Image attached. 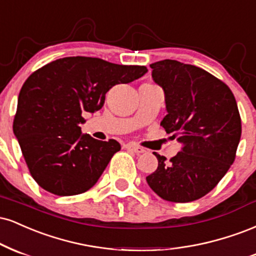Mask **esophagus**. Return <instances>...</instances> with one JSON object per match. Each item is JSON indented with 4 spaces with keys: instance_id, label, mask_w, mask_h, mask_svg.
<instances>
[{
    "instance_id": "34e87169",
    "label": "esophagus",
    "mask_w": 256,
    "mask_h": 256,
    "mask_svg": "<svg viewBox=\"0 0 256 256\" xmlns=\"http://www.w3.org/2000/svg\"><path fill=\"white\" fill-rule=\"evenodd\" d=\"M126 148L130 150V151L138 153V154H141V153L145 152V150H144L142 147L135 145V144H127V145H126Z\"/></svg>"
}]
</instances>
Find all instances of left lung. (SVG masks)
Instances as JSON below:
<instances>
[{"instance_id": "1", "label": "left lung", "mask_w": 256, "mask_h": 256, "mask_svg": "<svg viewBox=\"0 0 256 256\" xmlns=\"http://www.w3.org/2000/svg\"><path fill=\"white\" fill-rule=\"evenodd\" d=\"M150 67L165 94L168 115L160 126L182 148L169 163L154 153L158 168L146 181L166 201L198 200L218 184L235 160L242 133L236 99L223 81L195 66L163 60Z\"/></svg>"}]
</instances>
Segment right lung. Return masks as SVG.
Masks as SVG:
<instances>
[{"label":"right lung","instance_id":"add662e5","mask_svg":"<svg viewBox=\"0 0 256 256\" xmlns=\"http://www.w3.org/2000/svg\"><path fill=\"white\" fill-rule=\"evenodd\" d=\"M145 73V66L73 56L48 63L27 78L18 98L13 130L30 174L42 188L69 196L97 183L121 145L81 133L82 114L102 109L112 86Z\"/></svg>","mask_w":256,"mask_h":256}]
</instances>
